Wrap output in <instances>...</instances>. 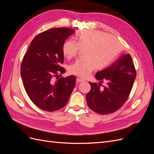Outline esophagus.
<instances>
[{
  "label": "esophagus",
  "mask_w": 154,
  "mask_h": 154,
  "mask_svg": "<svg viewBox=\"0 0 154 154\" xmlns=\"http://www.w3.org/2000/svg\"><path fill=\"white\" fill-rule=\"evenodd\" d=\"M76 82H84V80H83L82 78H76Z\"/></svg>",
  "instance_id": "1"
}]
</instances>
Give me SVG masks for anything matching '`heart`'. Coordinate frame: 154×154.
<instances>
[{
	"mask_svg": "<svg viewBox=\"0 0 154 154\" xmlns=\"http://www.w3.org/2000/svg\"><path fill=\"white\" fill-rule=\"evenodd\" d=\"M83 49V58L77 60L69 67L74 75L87 78L96 68L103 69L112 62L122 51V45L116 37L99 30L82 29L74 37V42L66 41L63 44L65 57L71 59Z\"/></svg>",
	"mask_w": 154,
	"mask_h": 154,
	"instance_id": "obj_1",
	"label": "heart"
}]
</instances>
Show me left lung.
I'll return each instance as SVG.
<instances>
[{"mask_svg": "<svg viewBox=\"0 0 154 154\" xmlns=\"http://www.w3.org/2000/svg\"><path fill=\"white\" fill-rule=\"evenodd\" d=\"M100 83L89 82L91 89L86 96L89 108L105 115L119 110L127 100L136 77V71L130 54H123L115 62L95 75ZM107 85L100 88L101 83Z\"/></svg>", "mask_w": 154, "mask_h": 154, "instance_id": "left-lung-1", "label": "left lung"}]
</instances>
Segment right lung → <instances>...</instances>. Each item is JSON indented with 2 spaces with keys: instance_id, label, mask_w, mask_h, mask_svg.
<instances>
[{
  "instance_id": "obj_1",
  "label": "right lung",
  "mask_w": 154,
  "mask_h": 154,
  "mask_svg": "<svg viewBox=\"0 0 154 154\" xmlns=\"http://www.w3.org/2000/svg\"><path fill=\"white\" fill-rule=\"evenodd\" d=\"M74 32L58 27L41 32L32 40L23 58L20 74L25 90L32 103L44 110L63 108L75 86L74 75L60 78L58 74L66 72L60 66L64 61L63 44Z\"/></svg>"
}]
</instances>
